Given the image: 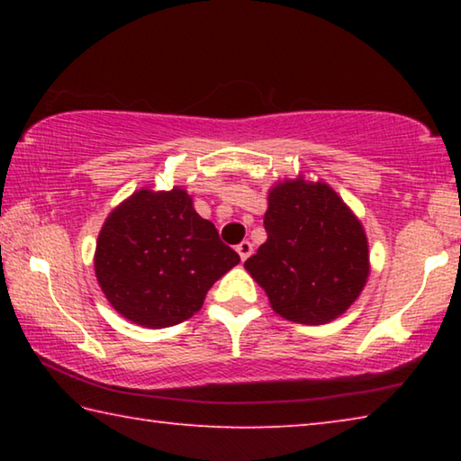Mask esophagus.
<instances>
[{
  "label": "esophagus",
  "mask_w": 461,
  "mask_h": 461,
  "mask_svg": "<svg viewBox=\"0 0 461 461\" xmlns=\"http://www.w3.org/2000/svg\"><path fill=\"white\" fill-rule=\"evenodd\" d=\"M236 252L240 254V258H241V262H244V260H248V256L249 254H252V244H249V241H241V244H238L236 246Z\"/></svg>",
  "instance_id": "esophagus-1"
}]
</instances>
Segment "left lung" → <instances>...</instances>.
I'll return each instance as SVG.
<instances>
[{"label": "left lung", "mask_w": 461, "mask_h": 461, "mask_svg": "<svg viewBox=\"0 0 461 461\" xmlns=\"http://www.w3.org/2000/svg\"><path fill=\"white\" fill-rule=\"evenodd\" d=\"M268 240L244 268L283 319L323 325L346 313L370 276L368 238L330 185L305 175L270 186Z\"/></svg>", "instance_id": "obj_1"}]
</instances>
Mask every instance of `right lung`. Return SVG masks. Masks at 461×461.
Here are the masks:
<instances>
[{"mask_svg": "<svg viewBox=\"0 0 461 461\" xmlns=\"http://www.w3.org/2000/svg\"><path fill=\"white\" fill-rule=\"evenodd\" d=\"M93 264L109 305L131 323L160 330L197 313L240 256L181 186H144L107 215Z\"/></svg>", "mask_w": 461, "mask_h": 461, "instance_id": "add662e5", "label": "right lung"}]
</instances>
